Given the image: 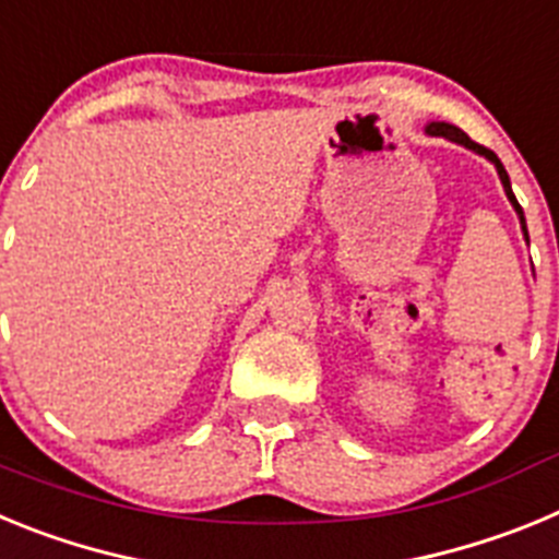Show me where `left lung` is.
Wrapping results in <instances>:
<instances>
[{"label":"left lung","mask_w":559,"mask_h":559,"mask_svg":"<svg viewBox=\"0 0 559 559\" xmlns=\"http://www.w3.org/2000/svg\"><path fill=\"white\" fill-rule=\"evenodd\" d=\"M426 133H428V136H445V140L456 142V145L471 147V151H476L478 156H484V159H490L492 165H496V170H498V179H501V185H503V192H507V199H510V204L515 206L518 218H521V229H523V235H526V221H523V210H521V204H518L515 192H512L510 176H507V170H503L501 159H498L496 153H492L490 147H484V145H478V142H473L471 136H467V133L462 131V128L451 126V122H428V126H426ZM526 240H530V235H526Z\"/></svg>","instance_id":"left-lung-1"}]
</instances>
